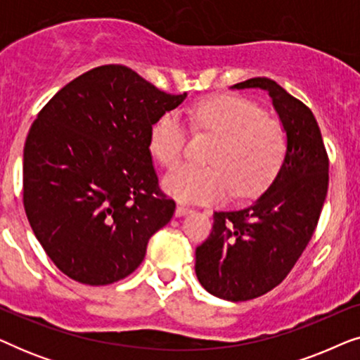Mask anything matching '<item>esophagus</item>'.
Here are the masks:
<instances>
[{
  "label": "esophagus",
  "mask_w": 360,
  "mask_h": 360,
  "mask_svg": "<svg viewBox=\"0 0 360 360\" xmlns=\"http://www.w3.org/2000/svg\"><path fill=\"white\" fill-rule=\"evenodd\" d=\"M190 211H191V210L188 208V206H185V205H179V206H176V210H175V216H176V218H181V216L188 214Z\"/></svg>",
  "instance_id": "1"
}]
</instances>
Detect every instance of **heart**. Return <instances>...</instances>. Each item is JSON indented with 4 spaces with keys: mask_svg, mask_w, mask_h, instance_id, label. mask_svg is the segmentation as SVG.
<instances>
[{
    "mask_svg": "<svg viewBox=\"0 0 360 360\" xmlns=\"http://www.w3.org/2000/svg\"><path fill=\"white\" fill-rule=\"evenodd\" d=\"M195 129L219 136L210 165L184 164L164 179V190L181 203H214L228 195L257 193L274 179L287 154L282 122L264 116L257 103L239 95L211 96L190 108ZM186 142L176 112L157 117L149 132V150L162 165L181 159Z\"/></svg>",
    "mask_w": 360,
    "mask_h": 360,
    "instance_id": "1",
    "label": "heart"
}]
</instances>
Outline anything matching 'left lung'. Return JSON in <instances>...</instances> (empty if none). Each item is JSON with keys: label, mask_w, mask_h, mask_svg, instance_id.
<instances>
[{"label": "left lung", "mask_w": 360, "mask_h": 360, "mask_svg": "<svg viewBox=\"0 0 360 360\" xmlns=\"http://www.w3.org/2000/svg\"><path fill=\"white\" fill-rule=\"evenodd\" d=\"M245 88L269 93L287 132V154L252 203L216 211L210 238L196 248L201 287L228 302L257 298L287 277L316 229L329 181L328 154L311 110L270 78H249L231 90Z\"/></svg>", "instance_id": "left-lung-1"}]
</instances>
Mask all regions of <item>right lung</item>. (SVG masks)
<instances>
[{"instance_id": "1", "label": "right lung", "mask_w": 360, "mask_h": 360, "mask_svg": "<svg viewBox=\"0 0 360 360\" xmlns=\"http://www.w3.org/2000/svg\"><path fill=\"white\" fill-rule=\"evenodd\" d=\"M184 95H169L124 65L68 83L42 108L22 157L24 210L58 270L110 285L144 260L175 201L160 195L149 132Z\"/></svg>"}]
</instances>
